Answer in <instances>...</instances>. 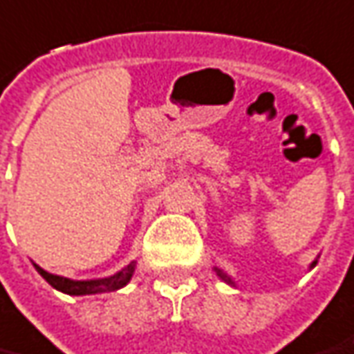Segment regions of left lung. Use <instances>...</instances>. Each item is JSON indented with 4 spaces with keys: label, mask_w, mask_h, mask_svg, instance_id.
I'll use <instances>...</instances> for the list:
<instances>
[{
    "label": "left lung",
    "mask_w": 354,
    "mask_h": 354,
    "mask_svg": "<svg viewBox=\"0 0 354 354\" xmlns=\"http://www.w3.org/2000/svg\"><path fill=\"white\" fill-rule=\"evenodd\" d=\"M316 263H318V259H315V261L310 263V268H315ZM214 270H216V276H218L220 280L226 281V283H230V286H234V288H236V281L232 280V278H230V276H228V274H226V272H222V270H220V268H216V266H214Z\"/></svg>",
    "instance_id": "1"
}]
</instances>
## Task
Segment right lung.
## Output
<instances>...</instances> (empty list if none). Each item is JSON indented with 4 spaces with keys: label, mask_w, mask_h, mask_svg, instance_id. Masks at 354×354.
<instances>
[{
    "label": "right lung",
    "mask_w": 354,
    "mask_h": 354,
    "mask_svg": "<svg viewBox=\"0 0 354 354\" xmlns=\"http://www.w3.org/2000/svg\"><path fill=\"white\" fill-rule=\"evenodd\" d=\"M32 264L51 288H55L57 291H63L66 295H95V293H105V291H117V289L124 288L126 283L132 280L136 270V261H132L122 270L109 276V278H101V280H71V278H65V276H57V274L44 270L36 263Z\"/></svg>",
    "instance_id": "1"
}]
</instances>
